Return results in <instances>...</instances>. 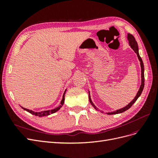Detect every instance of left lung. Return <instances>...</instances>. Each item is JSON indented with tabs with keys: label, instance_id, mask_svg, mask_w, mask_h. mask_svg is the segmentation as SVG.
Here are the masks:
<instances>
[{
	"label": "left lung",
	"instance_id": "8db88e82",
	"mask_svg": "<svg viewBox=\"0 0 158 158\" xmlns=\"http://www.w3.org/2000/svg\"><path fill=\"white\" fill-rule=\"evenodd\" d=\"M127 39L128 40V44H129V45L131 46V47L133 49V51L136 52V55H137L138 58V60H139L140 62V66H141V85H140L139 89H138V92H137V94L136 95L135 98L133 99V100L131 103H129L127 106H125V107H123L122 109H118V110H117V111H113V112H108V113H107V114H114L121 113H123L124 111H127V110H128V109H130L132 107V105L136 102L137 99L140 96V95H141L142 91H143V89H144V63H143V61H142L141 57H140V56L139 55V52H138V44H137V42H136V41L135 40V38L134 37V36L132 35H131V33H128ZM88 92H89V102H90L91 105H92V106L95 109L98 110V109L96 107H95V105L93 103L92 99H91V96H90V94H89V91H88Z\"/></svg>",
	"mask_w": 158,
	"mask_h": 158
}]
</instances>
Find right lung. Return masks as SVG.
Listing matches in <instances>:
<instances>
[{
    "mask_svg": "<svg viewBox=\"0 0 158 158\" xmlns=\"http://www.w3.org/2000/svg\"><path fill=\"white\" fill-rule=\"evenodd\" d=\"M66 89H65L64 92V94L63 95V99H62L61 102H60V105L59 106L57 107L56 108L54 109H52V110H47V111H41V112H35V111H31V110H30V109H26V108H23L22 107H21L23 109H24L25 111H27L30 113L31 114H34V115L35 116H38V117H44V116H47V115H49V114H52V113H54L55 112H56L57 111H59V110L62 107V106H63V104L64 103V95H65V92H66Z\"/></svg>",
    "mask_w": 158,
    "mask_h": 158,
    "instance_id": "1",
    "label": "right lung"
}]
</instances>
